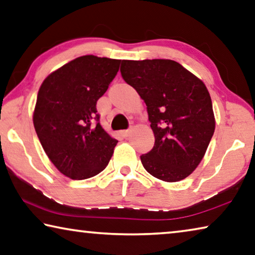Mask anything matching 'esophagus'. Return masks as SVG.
Here are the masks:
<instances>
[{
    "mask_svg": "<svg viewBox=\"0 0 255 255\" xmlns=\"http://www.w3.org/2000/svg\"><path fill=\"white\" fill-rule=\"evenodd\" d=\"M129 134H130V129H126V130H121L120 135L123 137H127Z\"/></svg>",
    "mask_w": 255,
    "mask_h": 255,
    "instance_id": "34e87169",
    "label": "esophagus"
}]
</instances>
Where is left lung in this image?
<instances>
[{"label": "left lung", "mask_w": 255, "mask_h": 255, "mask_svg": "<svg viewBox=\"0 0 255 255\" xmlns=\"http://www.w3.org/2000/svg\"><path fill=\"white\" fill-rule=\"evenodd\" d=\"M125 82L146 104L154 146L143 167L168 183L185 179L203 159L216 128L212 102L201 79L172 60H123Z\"/></svg>", "instance_id": "1"}]
</instances>
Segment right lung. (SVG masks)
<instances>
[{"label":"right lung","mask_w":255,"mask_h":255,"mask_svg":"<svg viewBox=\"0 0 255 255\" xmlns=\"http://www.w3.org/2000/svg\"><path fill=\"white\" fill-rule=\"evenodd\" d=\"M120 62L79 56L40 85L33 116L36 134L52 163L71 179H87L104 170L118 143L100 125L96 102L107 92Z\"/></svg>","instance_id":"right-lung-1"}]
</instances>
